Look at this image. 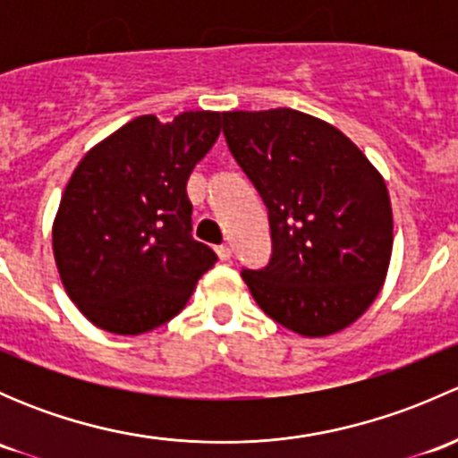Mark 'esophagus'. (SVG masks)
I'll return each mask as SVG.
<instances>
[{
  "label": "esophagus",
  "instance_id": "34e87169",
  "mask_svg": "<svg viewBox=\"0 0 458 458\" xmlns=\"http://www.w3.org/2000/svg\"><path fill=\"white\" fill-rule=\"evenodd\" d=\"M216 257L221 259V261H230V257H233V250H230L228 246H216Z\"/></svg>",
  "mask_w": 458,
  "mask_h": 458
}]
</instances>
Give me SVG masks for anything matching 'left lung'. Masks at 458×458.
Segmentation results:
<instances>
[{
  "label": "left lung",
  "instance_id": "1",
  "mask_svg": "<svg viewBox=\"0 0 458 458\" xmlns=\"http://www.w3.org/2000/svg\"><path fill=\"white\" fill-rule=\"evenodd\" d=\"M230 152L267 208L270 263L243 270L263 312L327 336L377 299L392 257L381 173L335 126L293 108L221 114Z\"/></svg>",
  "mask_w": 458,
  "mask_h": 458
}]
</instances>
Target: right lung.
I'll return each instance as SVG.
<instances>
[{"label": "right lung", "instance_id": "1", "mask_svg": "<svg viewBox=\"0 0 458 458\" xmlns=\"http://www.w3.org/2000/svg\"><path fill=\"white\" fill-rule=\"evenodd\" d=\"M221 113L141 114L86 152L62 195L53 252L68 297L113 335H143L183 310L216 255L192 239L186 183Z\"/></svg>", "mask_w": 458, "mask_h": 458}]
</instances>
